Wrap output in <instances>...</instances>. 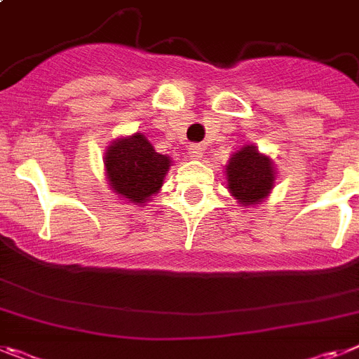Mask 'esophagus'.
Returning a JSON list of instances; mask_svg holds the SVG:
<instances>
[{
    "label": "esophagus",
    "mask_w": 359,
    "mask_h": 359,
    "mask_svg": "<svg viewBox=\"0 0 359 359\" xmlns=\"http://www.w3.org/2000/svg\"><path fill=\"white\" fill-rule=\"evenodd\" d=\"M203 156V147L194 143V145L189 147V158L191 159H200Z\"/></svg>",
    "instance_id": "34e87169"
}]
</instances>
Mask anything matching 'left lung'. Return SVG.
<instances>
[{
	"label": "left lung",
	"instance_id": "left-lung-1",
	"mask_svg": "<svg viewBox=\"0 0 359 359\" xmlns=\"http://www.w3.org/2000/svg\"><path fill=\"white\" fill-rule=\"evenodd\" d=\"M226 185L238 203L243 207L258 205L271 194L276 172L272 159L254 145H245L225 165Z\"/></svg>",
	"mask_w": 359,
	"mask_h": 359
}]
</instances>
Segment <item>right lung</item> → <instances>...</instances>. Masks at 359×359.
I'll list each match as a JSON object with an SVG mask.
<instances>
[{"label": "right lung", "instance_id": "1", "mask_svg": "<svg viewBox=\"0 0 359 359\" xmlns=\"http://www.w3.org/2000/svg\"><path fill=\"white\" fill-rule=\"evenodd\" d=\"M103 163L110 189L123 200L142 205L161 189L170 158L156 152L149 140L136 133L112 142Z\"/></svg>", "mask_w": 359, "mask_h": 359}]
</instances>
